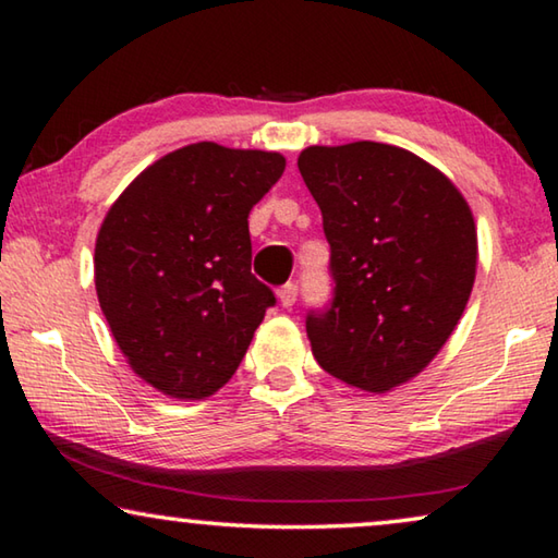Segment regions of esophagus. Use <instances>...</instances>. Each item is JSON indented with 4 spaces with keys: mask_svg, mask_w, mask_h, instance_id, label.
<instances>
[{
    "mask_svg": "<svg viewBox=\"0 0 558 558\" xmlns=\"http://www.w3.org/2000/svg\"><path fill=\"white\" fill-rule=\"evenodd\" d=\"M278 300H280L282 307L295 305V300H298V282H286V286H280Z\"/></svg>",
    "mask_w": 558,
    "mask_h": 558,
    "instance_id": "1",
    "label": "esophagus"
}]
</instances>
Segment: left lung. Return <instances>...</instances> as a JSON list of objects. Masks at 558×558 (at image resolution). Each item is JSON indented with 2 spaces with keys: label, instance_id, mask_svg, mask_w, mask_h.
Returning a JSON list of instances; mask_svg holds the SVG:
<instances>
[{
  "label": "left lung",
  "instance_id": "obj_1",
  "mask_svg": "<svg viewBox=\"0 0 558 558\" xmlns=\"http://www.w3.org/2000/svg\"><path fill=\"white\" fill-rule=\"evenodd\" d=\"M300 174L323 211L332 298L307 310L317 364L384 393L448 342L477 266L470 206L436 167L401 147H307Z\"/></svg>",
  "mask_w": 558,
  "mask_h": 558
}]
</instances>
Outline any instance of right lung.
I'll return each mask as SVG.
<instances>
[{"mask_svg":"<svg viewBox=\"0 0 558 558\" xmlns=\"http://www.w3.org/2000/svg\"><path fill=\"white\" fill-rule=\"evenodd\" d=\"M286 157L196 143L147 167L110 206L96 290L132 369L174 399H204L239 369L272 290L251 272L248 214Z\"/></svg>","mask_w":558,"mask_h":558,"instance_id":"1","label":"right lung"}]
</instances>
